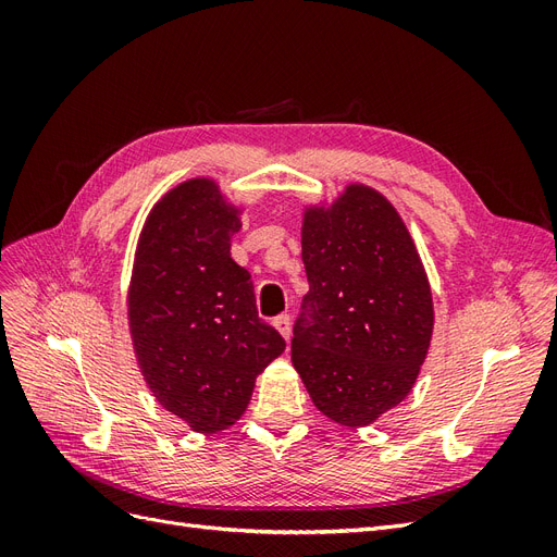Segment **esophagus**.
<instances>
[{
  "instance_id": "1",
  "label": "esophagus",
  "mask_w": 557,
  "mask_h": 557,
  "mask_svg": "<svg viewBox=\"0 0 557 557\" xmlns=\"http://www.w3.org/2000/svg\"><path fill=\"white\" fill-rule=\"evenodd\" d=\"M274 327L281 332L283 339H290V313H281L274 318Z\"/></svg>"
}]
</instances>
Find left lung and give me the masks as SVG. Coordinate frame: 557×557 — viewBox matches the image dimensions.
Here are the masks:
<instances>
[{
  "mask_svg": "<svg viewBox=\"0 0 557 557\" xmlns=\"http://www.w3.org/2000/svg\"><path fill=\"white\" fill-rule=\"evenodd\" d=\"M309 293L293 327V364L320 413L362 428L411 393L434 309L423 262L399 213L352 183L301 225Z\"/></svg>",
  "mask_w": 557,
  "mask_h": 557,
  "instance_id": "1",
  "label": "left lung"
}]
</instances>
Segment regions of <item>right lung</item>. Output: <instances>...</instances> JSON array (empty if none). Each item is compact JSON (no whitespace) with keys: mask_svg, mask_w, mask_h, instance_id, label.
Instances as JSON below:
<instances>
[{"mask_svg":"<svg viewBox=\"0 0 557 557\" xmlns=\"http://www.w3.org/2000/svg\"><path fill=\"white\" fill-rule=\"evenodd\" d=\"M239 211L209 178L166 193L148 213L127 293L129 332L150 393L195 432L246 411L264 367L285 350L232 260Z\"/></svg>","mask_w":557,"mask_h":557,"instance_id":"right-lung-1","label":"right lung"}]
</instances>
